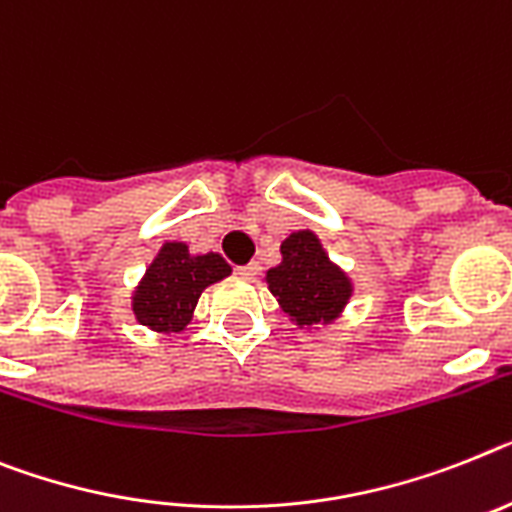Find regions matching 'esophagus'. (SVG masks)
Instances as JSON below:
<instances>
[{"label": "esophagus", "instance_id": "esophagus-1", "mask_svg": "<svg viewBox=\"0 0 512 512\" xmlns=\"http://www.w3.org/2000/svg\"><path fill=\"white\" fill-rule=\"evenodd\" d=\"M236 270H239L244 278H255L257 273H260V263H255V260H252V263H247V265H239Z\"/></svg>", "mask_w": 512, "mask_h": 512}]
</instances>
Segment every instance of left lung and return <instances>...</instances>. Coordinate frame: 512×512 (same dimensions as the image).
Masks as SVG:
<instances>
[{
    "instance_id": "left-lung-1",
    "label": "left lung",
    "mask_w": 512,
    "mask_h": 512,
    "mask_svg": "<svg viewBox=\"0 0 512 512\" xmlns=\"http://www.w3.org/2000/svg\"><path fill=\"white\" fill-rule=\"evenodd\" d=\"M270 294L299 328H320L343 315L354 294L346 270L338 268L315 231L302 229L281 242V263L265 273Z\"/></svg>"
}]
</instances>
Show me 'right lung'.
<instances>
[{
    "mask_svg": "<svg viewBox=\"0 0 512 512\" xmlns=\"http://www.w3.org/2000/svg\"><path fill=\"white\" fill-rule=\"evenodd\" d=\"M229 276L231 265L218 252L192 255L184 242L161 244L132 291V315L153 333H184L200 294Z\"/></svg>",
    "mask_w": 512,
    "mask_h": 512,
    "instance_id": "add662e5",
    "label": "right lung"
}]
</instances>
